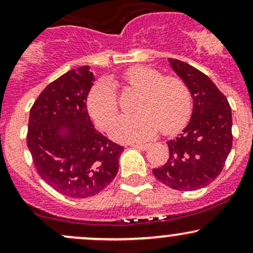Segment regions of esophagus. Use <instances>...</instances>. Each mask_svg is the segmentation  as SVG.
<instances>
[{
    "mask_svg": "<svg viewBox=\"0 0 253 253\" xmlns=\"http://www.w3.org/2000/svg\"><path fill=\"white\" fill-rule=\"evenodd\" d=\"M130 146L134 147V149H138V150H143V151H145V150L149 149L150 145H149V144H132V145H130Z\"/></svg>",
    "mask_w": 253,
    "mask_h": 253,
    "instance_id": "obj_1",
    "label": "esophagus"
}]
</instances>
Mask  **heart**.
I'll list each match as a JSON object with an SVG mask.
<instances>
[{"instance_id": "heart-1", "label": "heart", "mask_w": 253, "mask_h": 253, "mask_svg": "<svg viewBox=\"0 0 253 253\" xmlns=\"http://www.w3.org/2000/svg\"><path fill=\"white\" fill-rule=\"evenodd\" d=\"M127 89L140 92L134 115H121L109 126V134L121 141L147 140L159 128L171 134L184 126L191 113V95L177 77H164L162 72L146 66H135L124 74ZM86 108L101 127L117 115L118 96L108 81H100L90 89Z\"/></svg>"}]
</instances>
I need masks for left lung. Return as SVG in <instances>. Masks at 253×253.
Instances as JSON below:
<instances>
[{"mask_svg": "<svg viewBox=\"0 0 253 253\" xmlns=\"http://www.w3.org/2000/svg\"><path fill=\"white\" fill-rule=\"evenodd\" d=\"M168 60L189 89L193 114L181 134L167 141L169 159L153 175L171 189H201L219 176L231 151L232 110L207 75L178 59Z\"/></svg>", "mask_w": 253, "mask_h": 253, "instance_id": "obj_1", "label": "left lung"}]
</instances>
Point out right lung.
Segmentation results:
<instances>
[{
	"label": "right lung",
	"mask_w": 253,
	"mask_h": 253,
	"mask_svg": "<svg viewBox=\"0 0 253 253\" xmlns=\"http://www.w3.org/2000/svg\"><path fill=\"white\" fill-rule=\"evenodd\" d=\"M89 66L48 84L32 106L27 146L39 176L65 196H94L112 183L124 146L90 120L86 97L94 84Z\"/></svg>",
	"instance_id": "right-lung-1"
}]
</instances>
